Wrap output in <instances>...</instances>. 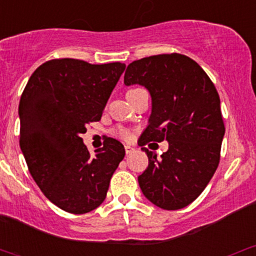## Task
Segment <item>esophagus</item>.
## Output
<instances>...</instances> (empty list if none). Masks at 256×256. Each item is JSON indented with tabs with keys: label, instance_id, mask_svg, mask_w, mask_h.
I'll return each instance as SVG.
<instances>
[{
	"label": "esophagus",
	"instance_id": "obj_1",
	"mask_svg": "<svg viewBox=\"0 0 256 256\" xmlns=\"http://www.w3.org/2000/svg\"><path fill=\"white\" fill-rule=\"evenodd\" d=\"M134 151H135V148H134L132 146H130V144H126V146H125V152H126V154H132Z\"/></svg>",
	"mask_w": 256,
	"mask_h": 256
}]
</instances>
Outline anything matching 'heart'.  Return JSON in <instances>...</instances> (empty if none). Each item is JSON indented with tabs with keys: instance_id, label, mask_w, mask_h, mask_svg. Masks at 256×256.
I'll list each match as a JSON object with an SVG mask.
<instances>
[{
	"instance_id": "1",
	"label": "heart",
	"mask_w": 256,
	"mask_h": 256,
	"mask_svg": "<svg viewBox=\"0 0 256 256\" xmlns=\"http://www.w3.org/2000/svg\"><path fill=\"white\" fill-rule=\"evenodd\" d=\"M115 134L118 136H120L121 138H124V140H130L131 138V132L128 130H126V128H116Z\"/></svg>"
}]
</instances>
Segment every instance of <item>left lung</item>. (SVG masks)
I'll return each mask as SVG.
<instances>
[{
  "instance_id": "8db88e82",
  "label": "left lung",
  "mask_w": 256,
  "mask_h": 256,
  "mask_svg": "<svg viewBox=\"0 0 256 256\" xmlns=\"http://www.w3.org/2000/svg\"><path fill=\"white\" fill-rule=\"evenodd\" d=\"M124 82L142 85L151 94L141 146L168 141L161 157L141 148L148 157V167L138 176L144 196L166 210L187 207L207 187L220 160L226 128L216 86L200 64L178 53L132 62Z\"/></svg>"
}]
</instances>
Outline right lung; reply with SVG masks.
<instances>
[{"label": "right lung", "mask_w": 256, "mask_h": 256, "mask_svg": "<svg viewBox=\"0 0 256 256\" xmlns=\"http://www.w3.org/2000/svg\"><path fill=\"white\" fill-rule=\"evenodd\" d=\"M125 64L52 59L30 76L20 100V146L33 180L52 203L84 214L104 202L125 156L112 138L90 154L82 135L102 118Z\"/></svg>", "instance_id": "obj_1"}]
</instances>
